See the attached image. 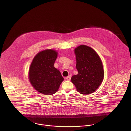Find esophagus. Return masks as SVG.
I'll list each match as a JSON object with an SVG mask.
<instances>
[{
  "instance_id": "1",
  "label": "esophagus",
  "mask_w": 131,
  "mask_h": 131,
  "mask_svg": "<svg viewBox=\"0 0 131 131\" xmlns=\"http://www.w3.org/2000/svg\"><path fill=\"white\" fill-rule=\"evenodd\" d=\"M71 76L70 75L66 77V79H67V80H68V81H70V80H71Z\"/></svg>"
}]
</instances>
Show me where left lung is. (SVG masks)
Segmentation results:
<instances>
[{
    "mask_svg": "<svg viewBox=\"0 0 131 131\" xmlns=\"http://www.w3.org/2000/svg\"><path fill=\"white\" fill-rule=\"evenodd\" d=\"M75 53L78 74L72 76L71 81L80 93H92L99 87L104 77L100 57L93 49L83 45L75 48Z\"/></svg>",
    "mask_w": 131,
    "mask_h": 131,
    "instance_id": "1",
    "label": "left lung"
}]
</instances>
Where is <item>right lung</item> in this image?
<instances>
[{
    "instance_id": "obj_1",
    "label": "right lung",
    "mask_w": 131,
    "mask_h": 131,
    "mask_svg": "<svg viewBox=\"0 0 131 131\" xmlns=\"http://www.w3.org/2000/svg\"><path fill=\"white\" fill-rule=\"evenodd\" d=\"M56 50L40 51L33 58L29 70V80L37 91L45 95H52L58 90L64 79L54 67L57 57Z\"/></svg>"
}]
</instances>
